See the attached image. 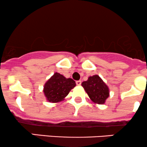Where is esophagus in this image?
<instances>
[{
	"instance_id": "esophagus-1",
	"label": "esophagus",
	"mask_w": 147,
	"mask_h": 147,
	"mask_svg": "<svg viewBox=\"0 0 147 147\" xmlns=\"http://www.w3.org/2000/svg\"><path fill=\"white\" fill-rule=\"evenodd\" d=\"M76 85H81V80H77L76 82Z\"/></svg>"
}]
</instances>
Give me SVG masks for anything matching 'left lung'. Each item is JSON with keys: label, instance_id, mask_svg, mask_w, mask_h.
<instances>
[{"label": "left lung", "instance_id": "obj_1", "mask_svg": "<svg viewBox=\"0 0 147 147\" xmlns=\"http://www.w3.org/2000/svg\"><path fill=\"white\" fill-rule=\"evenodd\" d=\"M82 86L94 103L104 104L109 96V88L98 75L90 76L87 81L82 82Z\"/></svg>", "mask_w": 147, "mask_h": 147}]
</instances>
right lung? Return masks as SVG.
I'll list each match as a JSON object with an SVG mask.
<instances>
[{
    "mask_svg": "<svg viewBox=\"0 0 147 147\" xmlns=\"http://www.w3.org/2000/svg\"><path fill=\"white\" fill-rule=\"evenodd\" d=\"M75 86L76 82L73 79L66 78L56 72L46 82L43 92L48 101L58 103L63 100Z\"/></svg>",
    "mask_w": 147,
    "mask_h": 147,
    "instance_id": "1",
    "label": "right lung"
}]
</instances>
